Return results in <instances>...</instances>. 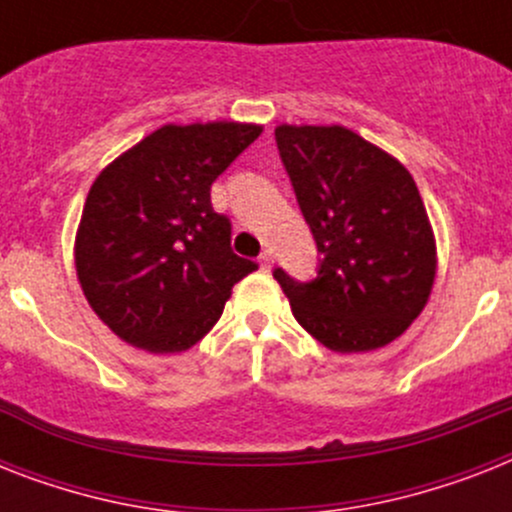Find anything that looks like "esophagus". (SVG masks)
Segmentation results:
<instances>
[{
	"label": "esophagus",
	"mask_w": 512,
	"mask_h": 512,
	"mask_svg": "<svg viewBox=\"0 0 512 512\" xmlns=\"http://www.w3.org/2000/svg\"><path fill=\"white\" fill-rule=\"evenodd\" d=\"M271 263H273V252L271 249H265L263 255H260V268H263V271H268V268H271Z\"/></svg>",
	"instance_id": "34e87169"
}]
</instances>
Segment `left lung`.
<instances>
[{"mask_svg":"<svg viewBox=\"0 0 512 512\" xmlns=\"http://www.w3.org/2000/svg\"><path fill=\"white\" fill-rule=\"evenodd\" d=\"M276 146L321 255L311 281L273 271L295 319L337 353L388 345L436 279V239L412 175L340 124H279Z\"/></svg>","mask_w":512,"mask_h":512,"instance_id":"left-lung-1","label":"left lung"}]
</instances>
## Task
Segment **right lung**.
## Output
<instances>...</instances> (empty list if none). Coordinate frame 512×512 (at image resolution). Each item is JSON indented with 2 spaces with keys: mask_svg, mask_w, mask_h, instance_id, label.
<instances>
[{
  "mask_svg": "<svg viewBox=\"0 0 512 512\" xmlns=\"http://www.w3.org/2000/svg\"><path fill=\"white\" fill-rule=\"evenodd\" d=\"M260 124H164L92 183L76 231V276L98 319L148 353H180L215 327L257 263L233 255L209 188Z\"/></svg>",
  "mask_w": 512,
  "mask_h": 512,
  "instance_id": "add662e5",
  "label": "right lung"
}]
</instances>
